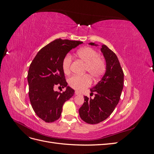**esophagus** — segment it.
Here are the masks:
<instances>
[{
    "instance_id": "34e87169",
    "label": "esophagus",
    "mask_w": 154,
    "mask_h": 154,
    "mask_svg": "<svg viewBox=\"0 0 154 154\" xmlns=\"http://www.w3.org/2000/svg\"><path fill=\"white\" fill-rule=\"evenodd\" d=\"M75 94L76 95H82L80 92H79L78 91H75Z\"/></svg>"
}]
</instances>
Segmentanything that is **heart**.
Listing matches in <instances>:
<instances>
[{"instance_id": "obj_1", "label": "heart", "mask_w": 154, "mask_h": 154, "mask_svg": "<svg viewBox=\"0 0 154 154\" xmlns=\"http://www.w3.org/2000/svg\"><path fill=\"white\" fill-rule=\"evenodd\" d=\"M76 57L85 63V71L88 72L93 78L100 77L105 71L104 60L97 56L96 50L90 47L80 48L76 51ZM72 58L67 54L62 61V69L65 74L70 72V67ZM91 80L89 76H72L69 79V84L72 88L78 91H82L91 85Z\"/></svg>"}]
</instances>
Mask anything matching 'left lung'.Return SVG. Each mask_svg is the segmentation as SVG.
<instances>
[{"label": "left lung", "instance_id": "obj_1", "mask_svg": "<svg viewBox=\"0 0 154 154\" xmlns=\"http://www.w3.org/2000/svg\"><path fill=\"white\" fill-rule=\"evenodd\" d=\"M88 45L99 46L91 42ZM101 52L106 62L105 72L97 84L91 88L94 99L84 96L85 101L79 109L81 119L88 124H97L112 113L119 103L123 88L124 74L117 56L106 45H102Z\"/></svg>", "mask_w": 154, "mask_h": 154}]
</instances>
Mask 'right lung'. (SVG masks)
<instances>
[{"label":"right lung","mask_w":154,"mask_h":154,"mask_svg":"<svg viewBox=\"0 0 154 154\" xmlns=\"http://www.w3.org/2000/svg\"><path fill=\"white\" fill-rule=\"evenodd\" d=\"M82 44L81 41L55 40L42 48L30 65L27 74L30 102L36 114L45 122L58 119L63 105L74 94L65 79L62 61L70 51ZM57 85L66 87V91H54Z\"/></svg>","instance_id":"right-lung-1"}]
</instances>
